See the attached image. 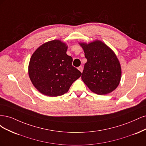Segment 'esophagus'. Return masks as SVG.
Wrapping results in <instances>:
<instances>
[{
    "label": "esophagus",
    "mask_w": 146,
    "mask_h": 146,
    "mask_svg": "<svg viewBox=\"0 0 146 146\" xmlns=\"http://www.w3.org/2000/svg\"><path fill=\"white\" fill-rule=\"evenodd\" d=\"M78 70H79L80 72H81L82 73V71H83V67H82V66H79V67H78Z\"/></svg>",
    "instance_id": "34e87169"
}]
</instances>
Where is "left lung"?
<instances>
[{
	"label": "left lung",
	"mask_w": 146,
	"mask_h": 146,
	"mask_svg": "<svg viewBox=\"0 0 146 146\" xmlns=\"http://www.w3.org/2000/svg\"><path fill=\"white\" fill-rule=\"evenodd\" d=\"M79 44L87 59L81 76L83 82L97 95H107L115 90L119 84L122 72L114 51L100 40Z\"/></svg>",
	"instance_id": "8db88e82"
}]
</instances>
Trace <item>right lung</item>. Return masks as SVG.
Returning a JSON list of instances; mask_svg holds the SVG:
<instances>
[{
  "instance_id": "add662e5",
  "label": "right lung",
  "mask_w": 146,
  "mask_h": 146,
  "mask_svg": "<svg viewBox=\"0 0 146 146\" xmlns=\"http://www.w3.org/2000/svg\"><path fill=\"white\" fill-rule=\"evenodd\" d=\"M67 44L60 40L46 42L32 54L29 74L33 85L40 93L55 97L66 93L81 76L72 65L73 59L66 53Z\"/></svg>"
}]
</instances>
